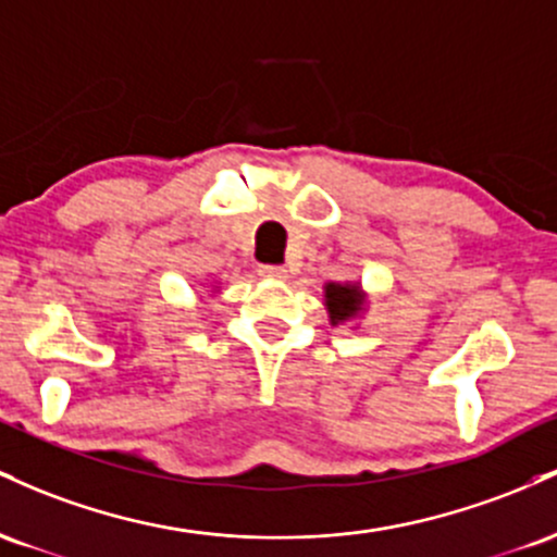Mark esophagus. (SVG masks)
I'll return each instance as SVG.
<instances>
[{"mask_svg": "<svg viewBox=\"0 0 557 557\" xmlns=\"http://www.w3.org/2000/svg\"><path fill=\"white\" fill-rule=\"evenodd\" d=\"M258 273L262 278H286V268L284 265H260Z\"/></svg>", "mask_w": 557, "mask_h": 557, "instance_id": "1", "label": "esophagus"}]
</instances>
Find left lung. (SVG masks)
I'll use <instances>...</instances> for the list:
<instances>
[{"mask_svg": "<svg viewBox=\"0 0 557 557\" xmlns=\"http://www.w3.org/2000/svg\"><path fill=\"white\" fill-rule=\"evenodd\" d=\"M362 295L355 284H329L326 286V308L331 323H339L352 318L360 310Z\"/></svg>", "mask_w": 557, "mask_h": 557, "instance_id": "obj_1", "label": "left lung"}]
</instances>
